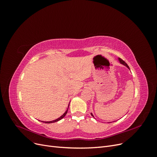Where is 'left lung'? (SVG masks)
<instances>
[{
	"label": "left lung",
	"mask_w": 157,
	"mask_h": 157,
	"mask_svg": "<svg viewBox=\"0 0 157 157\" xmlns=\"http://www.w3.org/2000/svg\"><path fill=\"white\" fill-rule=\"evenodd\" d=\"M119 61H120V62H121V63H122V64H123V65H125V66H126V67L128 68V69H130L129 68V67H128V65H127V63L125 62V61H123L122 59H121V58H119ZM91 115H92V117H94L93 116V115H92V114L91 113Z\"/></svg>",
	"instance_id": "8db88e82"
}]
</instances>
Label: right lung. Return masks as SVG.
Here are the masks:
<instances>
[{
	"instance_id": "add662e5",
	"label": "right lung",
	"mask_w": 157,
	"mask_h": 157,
	"mask_svg": "<svg viewBox=\"0 0 157 157\" xmlns=\"http://www.w3.org/2000/svg\"><path fill=\"white\" fill-rule=\"evenodd\" d=\"M69 108V107H68ZM67 111H68V109H67V111H66L65 112V113L63 114V115H62V116H61L59 118H57V119H56V120H54V121H49V122H44V123H48H48H52V122H57V121H59V120H61V119H62V118L66 115V114H67Z\"/></svg>"
}]
</instances>
